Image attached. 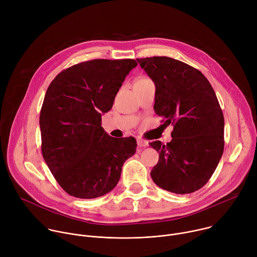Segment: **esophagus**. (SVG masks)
<instances>
[{"label": "esophagus", "instance_id": "obj_1", "mask_svg": "<svg viewBox=\"0 0 257 257\" xmlns=\"http://www.w3.org/2000/svg\"><path fill=\"white\" fill-rule=\"evenodd\" d=\"M137 145L139 148H146V146H149V142L143 139H137Z\"/></svg>", "mask_w": 257, "mask_h": 257}]
</instances>
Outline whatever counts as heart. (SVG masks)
<instances>
[{
  "instance_id": "heart-1",
  "label": "heart",
  "mask_w": 257,
  "mask_h": 257,
  "mask_svg": "<svg viewBox=\"0 0 257 257\" xmlns=\"http://www.w3.org/2000/svg\"><path fill=\"white\" fill-rule=\"evenodd\" d=\"M144 80H148V79H140V80H138V81H144ZM138 81H137V82H138Z\"/></svg>"
}]
</instances>
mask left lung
<instances>
[{
    "instance_id": "obj_1",
    "label": "left lung",
    "mask_w": 257,
    "mask_h": 257,
    "mask_svg": "<svg viewBox=\"0 0 257 257\" xmlns=\"http://www.w3.org/2000/svg\"><path fill=\"white\" fill-rule=\"evenodd\" d=\"M156 85L155 112L174 129L172 140L150 143L159 155L151 176L164 190L192 193L212 176L224 153V115L208 80L169 57L136 59Z\"/></svg>"
}]
</instances>
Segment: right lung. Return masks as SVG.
<instances>
[{"label": "right lung", "mask_w": 257, "mask_h": 257, "mask_svg": "<svg viewBox=\"0 0 257 257\" xmlns=\"http://www.w3.org/2000/svg\"><path fill=\"white\" fill-rule=\"evenodd\" d=\"M133 59H96L63 70L50 84L40 116L43 157L71 196L91 199L112 191L123 164L135 154L134 137L114 138L101 125Z\"/></svg>", "instance_id": "obj_1"}]
</instances>
